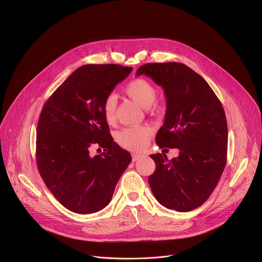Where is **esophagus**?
I'll return each instance as SVG.
<instances>
[{"instance_id":"obj_1","label":"esophagus","mask_w":262,"mask_h":262,"mask_svg":"<svg viewBox=\"0 0 262 262\" xmlns=\"http://www.w3.org/2000/svg\"><path fill=\"white\" fill-rule=\"evenodd\" d=\"M132 158H133V162H137V161H139L142 158V156L138 155V154H133Z\"/></svg>"}]
</instances>
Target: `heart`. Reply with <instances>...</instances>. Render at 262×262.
Masks as SVG:
<instances>
[{
	"label": "heart",
	"mask_w": 262,
	"mask_h": 262,
	"mask_svg": "<svg viewBox=\"0 0 262 262\" xmlns=\"http://www.w3.org/2000/svg\"><path fill=\"white\" fill-rule=\"evenodd\" d=\"M125 94L145 108L151 107L158 100L159 90L146 79H135L124 88ZM117 99L115 95L110 94L102 103V114L107 123L112 124L116 120ZM154 136V129L149 125L130 126L123 128L117 136L122 147L130 151H142L148 146Z\"/></svg>",
	"instance_id": "heart-1"
}]
</instances>
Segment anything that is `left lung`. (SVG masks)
<instances>
[{
	"label": "left lung",
	"mask_w": 262,
	"mask_h": 262,
	"mask_svg": "<svg viewBox=\"0 0 262 262\" xmlns=\"http://www.w3.org/2000/svg\"><path fill=\"white\" fill-rule=\"evenodd\" d=\"M162 86L167 98L159 147L178 148L169 161L151 155L156 171L148 182L157 200L176 211L202 205L216 186L227 162L228 127L223 105L207 82L182 63H148L137 70Z\"/></svg>",
	"instance_id": "1"
}]
</instances>
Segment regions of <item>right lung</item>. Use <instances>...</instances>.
<instances>
[{"label": "right lung", "mask_w": 262, "mask_h": 262, "mask_svg": "<svg viewBox=\"0 0 262 262\" xmlns=\"http://www.w3.org/2000/svg\"><path fill=\"white\" fill-rule=\"evenodd\" d=\"M132 67L118 64L81 66L45 103L37 125L36 161L40 176L67 209L88 214L104 208L132 162L128 151L113 141L102 103ZM93 143L104 147L95 157Z\"/></svg>", "instance_id": "1"}]
</instances>
